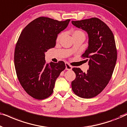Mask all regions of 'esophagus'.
<instances>
[{"mask_svg":"<svg viewBox=\"0 0 127 127\" xmlns=\"http://www.w3.org/2000/svg\"><path fill=\"white\" fill-rule=\"evenodd\" d=\"M65 66H66V70H72V66H71L70 65H69V64L66 63V64H65Z\"/></svg>","mask_w":127,"mask_h":127,"instance_id":"1","label":"esophagus"}]
</instances>
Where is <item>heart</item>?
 I'll return each mask as SVG.
<instances>
[{"label": "heart", "instance_id": "heart-1", "mask_svg": "<svg viewBox=\"0 0 127 127\" xmlns=\"http://www.w3.org/2000/svg\"><path fill=\"white\" fill-rule=\"evenodd\" d=\"M62 34H63L62 33H60V34H58V35L57 37V41H59L60 40L62 37ZM71 34H72L73 38L77 37V36H84V37H85V33L84 32L81 30H80V29H76V30L73 31L71 32Z\"/></svg>", "mask_w": 127, "mask_h": 127}]
</instances>
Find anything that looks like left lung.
Listing matches in <instances>:
<instances>
[{"label": "left lung", "mask_w": 127, "mask_h": 127, "mask_svg": "<svg viewBox=\"0 0 127 127\" xmlns=\"http://www.w3.org/2000/svg\"><path fill=\"white\" fill-rule=\"evenodd\" d=\"M72 23L86 31L89 38L87 49L81 56L88 61L89 69L86 73L79 67L72 69L76 79L72 88L79 97L92 98L103 91L112 76L117 58L115 40L108 26L98 18Z\"/></svg>", "instance_id": "8db88e82"}]
</instances>
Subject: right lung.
<instances>
[{
    "mask_svg": "<svg viewBox=\"0 0 127 127\" xmlns=\"http://www.w3.org/2000/svg\"><path fill=\"white\" fill-rule=\"evenodd\" d=\"M70 20L59 21L40 17L21 33L15 48V68L22 88L32 98L41 100L49 97L55 80L65 69L63 61L47 64L44 53L55 46L58 34Z\"/></svg>",
    "mask_w": 127,
    "mask_h": 127,
    "instance_id": "right-lung-1",
    "label": "right lung"
}]
</instances>
